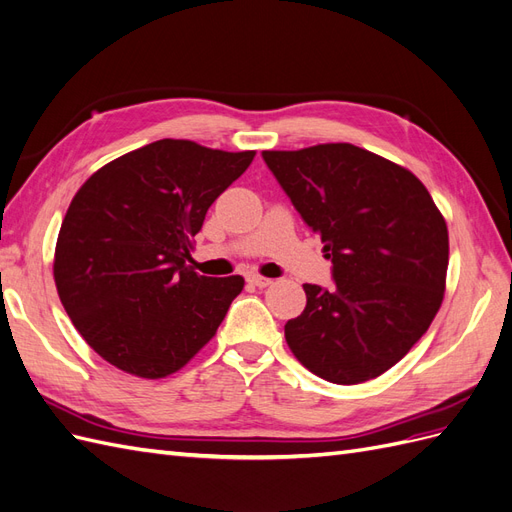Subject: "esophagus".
Masks as SVG:
<instances>
[{
	"instance_id": "esophagus-1",
	"label": "esophagus",
	"mask_w": 512,
	"mask_h": 512,
	"mask_svg": "<svg viewBox=\"0 0 512 512\" xmlns=\"http://www.w3.org/2000/svg\"><path fill=\"white\" fill-rule=\"evenodd\" d=\"M247 282L254 284V286H258V288H267V286H271V284H273V280H269V277H262V275H256V273L247 275Z\"/></svg>"
}]
</instances>
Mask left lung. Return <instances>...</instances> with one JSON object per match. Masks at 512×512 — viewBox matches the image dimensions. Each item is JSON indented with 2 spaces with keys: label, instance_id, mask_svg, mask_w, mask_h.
<instances>
[{
  "label": "left lung",
  "instance_id": "8db88e82",
  "mask_svg": "<svg viewBox=\"0 0 512 512\" xmlns=\"http://www.w3.org/2000/svg\"><path fill=\"white\" fill-rule=\"evenodd\" d=\"M262 160L333 262L335 286L303 284V314L286 322L292 354L335 384L378 378L442 305V213L410 170L350 143L262 151Z\"/></svg>",
  "mask_w": 512,
  "mask_h": 512
}]
</instances>
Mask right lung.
Returning <instances> with one entry per match:
<instances>
[{
    "label": "right lung",
    "mask_w": 512,
    "mask_h": 512,
    "mask_svg": "<svg viewBox=\"0 0 512 512\" xmlns=\"http://www.w3.org/2000/svg\"><path fill=\"white\" fill-rule=\"evenodd\" d=\"M256 151L162 138L96 170L76 192L53 275L72 324L104 361L158 380L218 331L243 277L192 269V237Z\"/></svg>",
    "instance_id": "1"
}]
</instances>
